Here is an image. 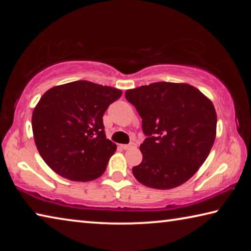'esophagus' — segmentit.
<instances>
[{"mask_svg":"<svg viewBox=\"0 0 251 251\" xmlns=\"http://www.w3.org/2000/svg\"><path fill=\"white\" fill-rule=\"evenodd\" d=\"M121 147L123 148V150H130V148H135L136 147V144L135 143H130V144H127V145H121Z\"/></svg>","mask_w":251,"mask_h":251,"instance_id":"obj_1","label":"esophagus"}]
</instances>
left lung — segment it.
Instances as JSON below:
<instances>
[{"label":"left lung","instance_id":"8db88e82","mask_svg":"<svg viewBox=\"0 0 251 251\" xmlns=\"http://www.w3.org/2000/svg\"><path fill=\"white\" fill-rule=\"evenodd\" d=\"M142 117L146 138L143 160L133 167L141 184L171 189L195 175L216 138L217 115L211 100L188 84L157 82L125 93Z\"/></svg>","mask_w":251,"mask_h":251}]
</instances>
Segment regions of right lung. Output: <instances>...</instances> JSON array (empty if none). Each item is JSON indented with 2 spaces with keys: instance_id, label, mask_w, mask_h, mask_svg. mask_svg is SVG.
Listing matches in <instances>:
<instances>
[{
  "instance_id": "add662e5",
  "label": "right lung",
  "mask_w": 251,
  "mask_h": 251,
  "mask_svg": "<svg viewBox=\"0 0 251 251\" xmlns=\"http://www.w3.org/2000/svg\"><path fill=\"white\" fill-rule=\"evenodd\" d=\"M121 96L117 88L76 80L50 88L41 97L32 115L34 141L55 173L74 181L103 175L116 151L106 138L103 115Z\"/></svg>"
}]
</instances>
